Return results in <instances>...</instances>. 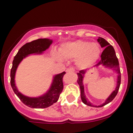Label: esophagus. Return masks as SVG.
Listing matches in <instances>:
<instances>
[{"label": "esophagus", "mask_w": 133, "mask_h": 133, "mask_svg": "<svg viewBox=\"0 0 133 133\" xmlns=\"http://www.w3.org/2000/svg\"><path fill=\"white\" fill-rule=\"evenodd\" d=\"M68 73H71V72H75V69L73 68H69V69H67Z\"/></svg>", "instance_id": "34e87169"}]
</instances>
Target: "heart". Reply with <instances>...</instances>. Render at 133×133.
I'll return each instance as SVG.
<instances>
[{
  "instance_id": "heart-1",
  "label": "heart",
  "mask_w": 133,
  "mask_h": 133,
  "mask_svg": "<svg viewBox=\"0 0 133 133\" xmlns=\"http://www.w3.org/2000/svg\"><path fill=\"white\" fill-rule=\"evenodd\" d=\"M61 55L65 58H77L76 64L80 69H86L94 65L98 60L100 54L99 46L96 43L78 40L68 42L60 48ZM59 60L63 58L59 55H55Z\"/></svg>"
}]
</instances>
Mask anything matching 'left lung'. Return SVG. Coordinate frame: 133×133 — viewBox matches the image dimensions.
I'll use <instances>...</instances> for the list:
<instances>
[{"mask_svg":"<svg viewBox=\"0 0 133 133\" xmlns=\"http://www.w3.org/2000/svg\"><path fill=\"white\" fill-rule=\"evenodd\" d=\"M97 42L100 44L102 48H105L104 51H103L102 54L101 55V60L96 65H94L93 68H97L100 65L104 66L105 68H108L109 69H111L113 72L116 73L117 75V82H116V87L115 90L111 93L109 97L105 100V102L100 105H94L89 101L88 98H86V95L84 92V87L83 84V79L84 75L86 74L88 69H83L81 70L79 73H77V76H78V79H77V82L80 86L81 89V100L85 105L90 107H102L105 105H107L108 103L111 102L113 99L116 96L119 90V86L121 84V73L120 69H119V62H118V58H117L116 55L115 51H114V47L110 45V43L105 40L104 38L99 37L97 39Z\"/></svg>","mask_w":133,"mask_h":133,"instance_id":"1","label":"left lung"}]
</instances>
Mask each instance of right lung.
<instances>
[{
	"label": "right lung",
	"instance_id": "right-lung-1",
	"mask_svg": "<svg viewBox=\"0 0 133 133\" xmlns=\"http://www.w3.org/2000/svg\"><path fill=\"white\" fill-rule=\"evenodd\" d=\"M52 40L47 38L38 39L26 43L21 47L14 57L12 68L10 72V83L14 93L25 105L33 109H43L51 106L58 100L60 94L63 90L62 78L65 72L64 71L53 76L52 83L47 92L38 97H28L23 95L18 90L15 85V77L17 69L22 60L29 55H42L49 49Z\"/></svg>",
	"mask_w": 133,
	"mask_h": 133
}]
</instances>
